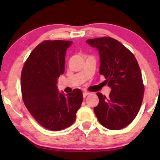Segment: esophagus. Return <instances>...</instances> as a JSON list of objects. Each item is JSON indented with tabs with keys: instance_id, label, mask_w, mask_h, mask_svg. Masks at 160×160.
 Masks as SVG:
<instances>
[{
	"instance_id": "1",
	"label": "esophagus",
	"mask_w": 160,
	"mask_h": 160,
	"mask_svg": "<svg viewBox=\"0 0 160 160\" xmlns=\"http://www.w3.org/2000/svg\"><path fill=\"white\" fill-rule=\"evenodd\" d=\"M82 95H83L84 98H86V96H88V95H89V92H83V93H82Z\"/></svg>"
}]
</instances>
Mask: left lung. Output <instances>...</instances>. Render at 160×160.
I'll use <instances>...</instances> for the list:
<instances>
[{
	"instance_id": "obj_1",
	"label": "left lung",
	"mask_w": 160,
	"mask_h": 160,
	"mask_svg": "<svg viewBox=\"0 0 160 160\" xmlns=\"http://www.w3.org/2000/svg\"><path fill=\"white\" fill-rule=\"evenodd\" d=\"M86 43L98 49L99 73L111 88L108 98L97 93L99 103L94 108L95 115L108 129L123 128L135 118L143 100L144 84L136 58L120 42L111 38L89 39Z\"/></svg>"
}]
</instances>
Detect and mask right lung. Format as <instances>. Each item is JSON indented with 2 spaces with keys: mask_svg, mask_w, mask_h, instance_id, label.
Instances as JSON below:
<instances>
[{
  "mask_svg": "<svg viewBox=\"0 0 160 160\" xmlns=\"http://www.w3.org/2000/svg\"><path fill=\"white\" fill-rule=\"evenodd\" d=\"M72 41L45 40L32 51L23 66L21 89L25 107L40 125L52 131L71 126L82 102V93L59 92L56 84L65 71L66 50Z\"/></svg>",
  "mask_w": 160,
  "mask_h": 160,
  "instance_id": "add662e5",
  "label": "right lung"
}]
</instances>
